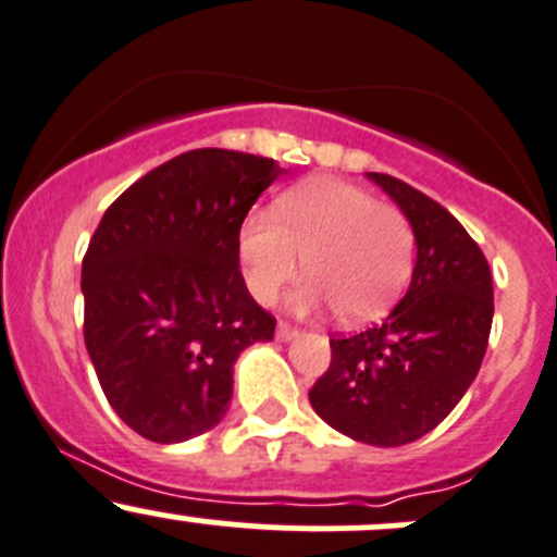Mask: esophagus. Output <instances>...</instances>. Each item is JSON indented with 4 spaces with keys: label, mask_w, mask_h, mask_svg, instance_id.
Wrapping results in <instances>:
<instances>
[{
    "label": "esophagus",
    "mask_w": 557,
    "mask_h": 557,
    "mask_svg": "<svg viewBox=\"0 0 557 557\" xmlns=\"http://www.w3.org/2000/svg\"><path fill=\"white\" fill-rule=\"evenodd\" d=\"M299 334H301V331L296 329V325L285 323V320H280V323H277V339L288 342V339H296V336H299Z\"/></svg>",
    "instance_id": "obj_1"
}]
</instances>
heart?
Here are the masks:
<instances>
[{
  "mask_svg": "<svg viewBox=\"0 0 557 557\" xmlns=\"http://www.w3.org/2000/svg\"><path fill=\"white\" fill-rule=\"evenodd\" d=\"M247 288L272 305L301 269L312 280L299 307L334 305L347 323L380 318L407 285L414 232L401 207L336 177H310L285 190L239 232Z\"/></svg>",
  "mask_w": 557,
  "mask_h": 557,
  "instance_id": "b5f03b06",
  "label": "heart"
}]
</instances>
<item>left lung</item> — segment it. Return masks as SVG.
I'll list each match as a JSON object with an SVG mask.
<instances>
[{
    "instance_id": "obj_1",
    "label": "left lung",
    "mask_w": 557,
    "mask_h": 557,
    "mask_svg": "<svg viewBox=\"0 0 557 557\" xmlns=\"http://www.w3.org/2000/svg\"><path fill=\"white\" fill-rule=\"evenodd\" d=\"M369 180L412 223V283L383 323L331 339L310 404L352 440L398 447L434 431L474 383L491 336L493 277L480 245L440 201L391 174Z\"/></svg>"
}]
</instances>
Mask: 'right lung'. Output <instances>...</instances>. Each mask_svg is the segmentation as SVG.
I'll return each mask as SVG.
<instances>
[{"instance_id": "right-lung-1", "label": "right lung", "mask_w": 557, "mask_h": 557, "mask_svg": "<svg viewBox=\"0 0 557 557\" xmlns=\"http://www.w3.org/2000/svg\"><path fill=\"white\" fill-rule=\"evenodd\" d=\"M283 172L263 156L188 150L99 221L83 258V336L107 401L145 440L172 445L221 423L237 356L274 336L239 272V228Z\"/></svg>"}]
</instances>
